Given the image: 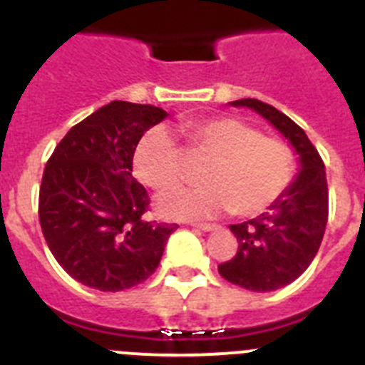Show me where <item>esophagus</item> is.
<instances>
[{
  "mask_svg": "<svg viewBox=\"0 0 365 365\" xmlns=\"http://www.w3.org/2000/svg\"><path fill=\"white\" fill-rule=\"evenodd\" d=\"M192 227L199 228V230L210 232V230H215V228H217V225H214V222H193Z\"/></svg>",
  "mask_w": 365,
  "mask_h": 365,
  "instance_id": "obj_1",
  "label": "esophagus"
}]
</instances>
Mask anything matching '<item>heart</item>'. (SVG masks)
Masks as SVG:
<instances>
[{"instance_id": "b5f03b06", "label": "heart", "mask_w": 365, "mask_h": 365, "mask_svg": "<svg viewBox=\"0 0 365 365\" xmlns=\"http://www.w3.org/2000/svg\"><path fill=\"white\" fill-rule=\"evenodd\" d=\"M182 130L190 159L210 160L202 170L208 185L164 193L159 210L168 217H212L221 212L254 217L269 210L294 179L292 148L241 118H201ZM186 168L185 153L164 128L146 131L135 148V175L155 192L180 185Z\"/></svg>"}]
</instances>
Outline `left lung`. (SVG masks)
I'll list each match as a JSON object with an SVG mask.
<instances>
[{
	"label": "left lung",
	"instance_id": "1",
	"mask_svg": "<svg viewBox=\"0 0 365 365\" xmlns=\"http://www.w3.org/2000/svg\"><path fill=\"white\" fill-rule=\"evenodd\" d=\"M247 106L282 131L296 153L302 172L287 192L259 217L230 225L237 252L217 267L227 282L247 291L269 292L299 278L314 259L329 217L325 164L305 131L270 104L256 98L232 102Z\"/></svg>",
	"mask_w": 365,
	"mask_h": 365
}]
</instances>
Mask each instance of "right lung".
Segmentation results:
<instances>
[{"label":"right lung","mask_w":365,"mask_h":365,"mask_svg":"<svg viewBox=\"0 0 365 365\" xmlns=\"http://www.w3.org/2000/svg\"><path fill=\"white\" fill-rule=\"evenodd\" d=\"M166 111L109 102L67 131L45 164L38 215L54 259L71 278L104 292L148 279L179 225L148 221L150 195L133 153Z\"/></svg>","instance_id":"add662e5"}]
</instances>
